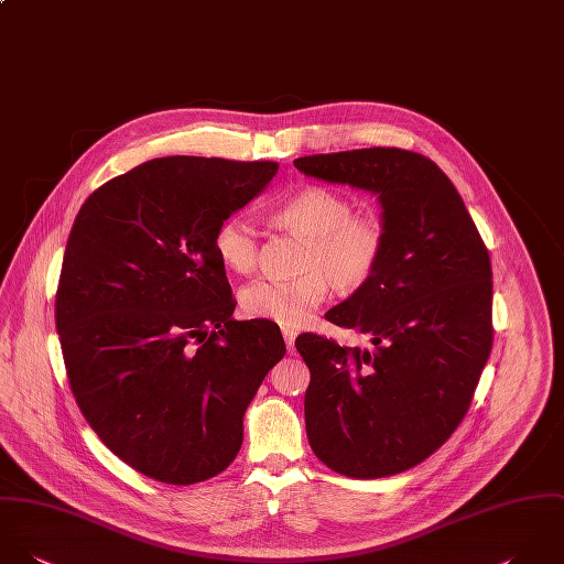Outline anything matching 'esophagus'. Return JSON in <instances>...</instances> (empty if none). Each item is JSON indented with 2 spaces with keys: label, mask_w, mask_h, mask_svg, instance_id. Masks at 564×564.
I'll use <instances>...</instances> for the list:
<instances>
[{
  "label": "esophagus",
  "mask_w": 564,
  "mask_h": 564,
  "mask_svg": "<svg viewBox=\"0 0 564 564\" xmlns=\"http://www.w3.org/2000/svg\"><path fill=\"white\" fill-rule=\"evenodd\" d=\"M283 339H285V344H288V350H294L296 332H294V329H283Z\"/></svg>",
  "instance_id": "34e87169"
}]
</instances>
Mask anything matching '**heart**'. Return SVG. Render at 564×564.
Masks as SVG:
<instances>
[{
  "mask_svg": "<svg viewBox=\"0 0 564 564\" xmlns=\"http://www.w3.org/2000/svg\"><path fill=\"white\" fill-rule=\"evenodd\" d=\"M272 225L305 241L299 257L301 276L290 281H254L239 294L248 318L294 329L305 325L332 288L339 294L364 290L386 254V226L375 214H355V203L323 185H310L290 196ZM214 248L226 270L250 274L259 259L257 230L241 218L218 226Z\"/></svg>",
  "mask_w": 564,
  "mask_h": 564,
  "instance_id": "b5f03b06",
  "label": "heart"
}]
</instances>
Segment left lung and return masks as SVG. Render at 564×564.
Segmentation results:
<instances>
[{"mask_svg":"<svg viewBox=\"0 0 564 564\" xmlns=\"http://www.w3.org/2000/svg\"><path fill=\"white\" fill-rule=\"evenodd\" d=\"M305 176L377 196L386 254L375 279L327 314L368 348L303 334L307 438L321 462L357 479L403 473L462 423L492 346L488 250L447 174L401 148L294 161Z\"/></svg>","mask_w":564,"mask_h":564,"instance_id":"obj_1","label":"left lung"}]
</instances>
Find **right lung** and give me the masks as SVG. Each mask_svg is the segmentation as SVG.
<instances>
[{
    "mask_svg": "<svg viewBox=\"0 0 564 564\" xmlns=\"http://www.w3.org/2000/svg\"><path fill=\"white\" fill-rule=\"evenodd\" d=\"M272 161L152 159L96 189L72 226L56 329L76 403L134 470L187 486L235 459L243 414L285 355L279 327L232 318L214 237Z\"/></svg>",
    "mask_w": 564,
    "mask_h": 564,
    "instance_id": "1",
    "label": "right lung"
}]
</instances>
